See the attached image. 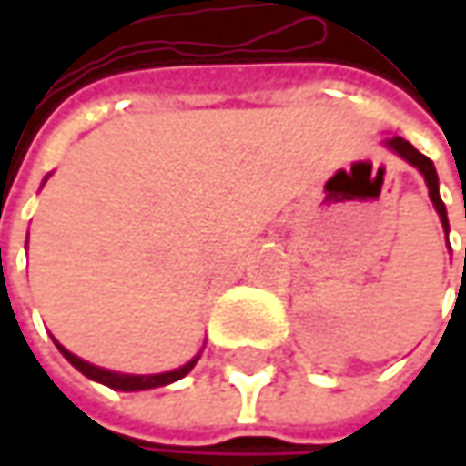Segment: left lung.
I'll list each match as a JSON object with an SVG mask.
<instances>
[{"label":"left lung","mask_w":466,"mask_h":466,"mask_svg":"<svg viewBox=\"0 0 466 466\" xmlns=\"http://www.w3.org/2000/svg\"><path fill=\"white\" fill-rule=\"evenodd\" d=\"M386 147L389 150H394L397 155H402L407 163H412L415 168L420 170L422 176H425V184H428V194H431V202L433 207L439 209L441 215V223L446 228V233H449V218H446V205L441 202V194H439V176H436V168H433V160L431 157H425L422 153H418L407 139L402 137H391V139H386Z\"/></svg>","instance_id":"8db88e82"}]
</instances>
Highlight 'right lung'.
I'll use <instances>...</instances> for the list:
<instances>
[{"mask_svg":"<svg viewBox=\"0 0 466 466\" xmlns=\"http://www.w3.org/2000/svg\"><path fill=\"white\" fill-rule=\"evenodd\" d=\"M56 348H59V352H62L64 358H66L72 366L77 368L80 373H85L87 379L111 386V389H118V391H139V389H155V386L173 384V381L184 379L188 370L197 366V360H199V355H197L194 360H188L187 366L176 368V370H168V373H155V376H129V373H114V370H106V368L90 366V363H85L82 358L72 355L69 350H64L59 342H56Z\"/></svg>","mask_w":466,"mask_h":466,"instance_id":"obj_1","label":"right lung"}]
</instances>
